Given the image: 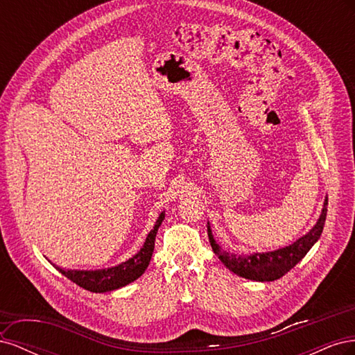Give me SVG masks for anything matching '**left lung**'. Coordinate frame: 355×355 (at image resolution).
Segmentation results:
<instances>
[{
	"label": "left lung",
	"instance_id": "1",
	"mask_svg": "<svg viewBox=\"0 0 355 355\" xmlns=\"http://www.w3.org/2000/svg\"><path fill=\"white\" fill-rule=\"evenodd\" d=\"M327 214V197L323 202V209L317 223L305 235L299 237L295 243L288 244L282 249L271 252H254L250 254H235L222 249L214 240L210 223L207 222V235L211 244L213 252L218 254L220 262L228 268L230 271L237 274L247 280L253 282H274L287 274L292 268L304 259V256L311 250L324 228Z\"/></svg>",
	"mask_w": 355,
	"mask_h": 355
}]
</instances>
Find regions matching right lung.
Here are the masks:
<instances>
[{
  "mask_svg": "<svg viewBox=\"0 0 355 355\" xmlns=\"http://www.w3.org/2000/svg\"><path fill=\"white\" fill-rule=\"evenodd\" d=\"M166 211H161L158 219L155 220L154 228L146 235V240L136 254L128 257L127 261L118 263L111 268H103V270H65V268L56 266V270L62 272L67 278L80 287L89 290L93 293H105L112 292V290L121 288L127 284L133 283L141 277L151 262L154 245H155V235L163 223Z\"/></svg>",
  "mask_w": 355,
  "mask_h": 355,
  "instance_id": "right-lung-1",
  "label": "right lung"
}]
</instances>
